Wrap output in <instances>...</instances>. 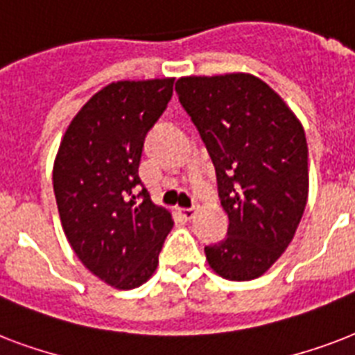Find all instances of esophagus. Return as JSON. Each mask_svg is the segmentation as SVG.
<instances>
[{
  "mask_svg": "<svg viewBox=\"0 0 355 355\" xmlns=\"http://www.w3.org/2000/svg\"><path fill=\"white\" fill-rule=\"evenodd\" d=\"M195 208H182V210H180V214H182V217H186V219H193V216H195Z\"/></svg>",
  "mask_w": 355,
  "mask_h": 355,
  "instance_id": "1",
  "label": "esophagus"
}]
</instances>
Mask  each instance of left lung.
Masks as SVG:
<instances>
[{
	"label": "left lung",
	"instance_id": "1",
	"mask_svg": "<svg viewBox=\"0 0 355 355\" xmlns=\"http://www.w3.org/2000/svg\"><path fill=\"white\" fill-rule=\"evenodd\" d=\"M178 101L216 166L228 232L205 247L217 275L258 278L291 243L308 200L306 134L284 99L250 73L180 77Z\"/></svg>",
	"mask_w": 355,
	"mask_h": 355
}]
</instances>
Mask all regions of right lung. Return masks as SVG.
I'll use <instances>...</instances> for the list:
<instances>
[{
	"label": "right lung",
	"mask_w": 355,
	"mask_h": 355,
	"mask_svg": "<svg viewBox=\"0 0 355 355\" xmlns=\"http://www.w3.org/2000/svg\"><path fill=\"white\" fill-rule=\"evenodd\" d=\"M175 79L118 80L80 108L53 166L64 234L86 269L116 289L149 280L173 228L139 178L145 136L173 96Z\"/></svg>",
	"instance_id": "obj_1"
}]
</instances>
